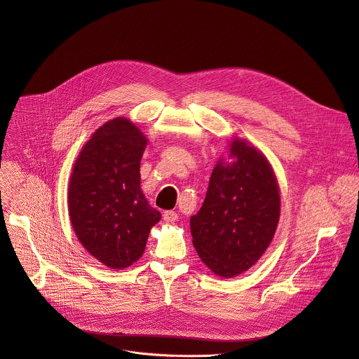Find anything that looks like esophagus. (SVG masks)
I'll return each mask as SVG.
<instances>
[{"instance_id":"1","label":"esophagus","mask_w":359,"mask_h":359,"mask_svg":"<svg viewBox=\"0 0 359 359\" xmlns=\"http://www.w3.org/2000/svg\"><path fill=\"white\" fill-rule=\"evenodd\" d=\"M163 218L167 222H175L178 219V213L174 212V210H165L164 215H163Z\"/></svg>"}]
</instances>
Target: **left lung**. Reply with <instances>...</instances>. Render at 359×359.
<instances>
[{"label": "left lung", "instance_id": "8db88e82", "mask_svg": "<svg viewBox=\"0 0 359 359\" xmlns=\"http://www.w3.org/2000/svg\"><path fill=\"white\" fill-rule=\"evenodd\" d=\"M229 157L213 168L205 201L191 217L192 243L219 277L249 270L269 248L280 218L277 178L266 157L233 138Z\"/></svg>", "mask_w": 359, "mask_h": 359}]
</instances>
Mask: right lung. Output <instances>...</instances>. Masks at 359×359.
<instances>
[{
  "instance_id": "right-lung-1",
  "label": "right lung",
  "mask_w": 359,
  "mask_h": 359,
  "mask_svg": "<svg viewBox=\"0 0 359 359\" xmlns=\"http://www.w3.org/2000/svg\"><path fill=\"white\" fill-rule=\"evenodd\" d=\"M147 138L124 117L99 127L83 146L67 191L69 217L79 242L110 269H124L144 253L161 219L140 188Z\"/></svg>"
}]
</instances>
